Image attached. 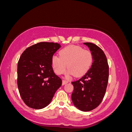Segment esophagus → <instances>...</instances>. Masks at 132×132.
<instances>
[{"label": "esophagus", "instance_id": "esophagus-1", "mask_svg": "<svg viewBox=\"0 0 132 132\" xmlns=\"http://www.w3.org/2000/svg\"><path fill=\"white\" fill-rule=\"evenodd\" d=\"M68 82H69V80H63L62 84H63V85H65L66 84L68 83Z\"/></svg>", "mask_w": 132, "mask_h": 132}]
</instances>
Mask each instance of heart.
<instances>
[{"label": "heart", "instance_id": "b5f03b06", "mask_svg": "<svg viewBox=\"0 0 132 132\" xmlns=\"http://www.w3.org/2000/svg\"><path fill=\"white\" fill-rule=\"evenodd\" d=\"M59 56H53L52 59V67L57 75L64 73L68 65L70 74L81 76L88 71L93 61L91 51L79 46L64 47L59 52Z\"/></svg>", "mask_w": 132, "mask_h": 132}]
</instances>
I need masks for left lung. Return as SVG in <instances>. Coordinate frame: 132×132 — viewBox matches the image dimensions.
<instances>
[{"instance_id": "8db88e82", "label": "left lung", "mask_w": 132, "mask_h": 132, "mask_svg": "<svg viewBox=\"0 0 132 132\" xmlns=\"http://www.w3.org/2000/svg\"><path fill=\"white\" fill-rule=\"evenodd\" d=\"M93 56L91 69L84 76L72 82L74 86L72 100L75 107L83 111L95 109L101 104L105 94L109 76V67L105 54L92 43H84Z\"/></svg>"}]
</instances>
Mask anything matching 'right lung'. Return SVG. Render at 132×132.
<instances>
[{"label":"right lung","instance_id":"obj_1","mask_svg":"<svg viewBox=\"0 0 132 132\" xmlns=\"http://www.w3.org/2000/svg\"><path fill=\"white\" fill-rule=\"evenodd\" d=\"M61 47L57 43L40 42L25 49L19 58L17 84L25 104L34 109L48 105L62 85V79L54 73L53 54Z\"/></svg>","mask_w":132,"mask_h":132}]
</instances>
